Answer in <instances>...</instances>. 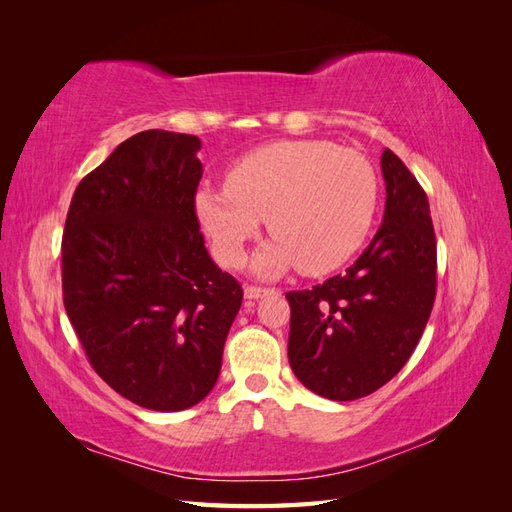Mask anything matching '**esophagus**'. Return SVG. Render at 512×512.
Returning <instances> with one entry per match:
<instances>
[{
	"instance_id": "1",
	"label": "esophagus",
	"mask_w": 512,
	"mask_h": 512,
	"mask_svg": "<svg viewBox=\"0 0 512 512\" xmlns=\"http://www.w3.org/2000/svg\"><path fill=\"white\" fill-rule=\"evenodd\" d=\"M271 292H273L271 288H258V286H247L243 290L245 299H262V297H267V294H271Z\"/></svg>"
}]
</instances>
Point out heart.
Masks as SVG:
<instances>
[{"mask_svg":"<svg viewBox=\"0 0 512 512\" xmlns=\"http://www.w3.org/2000/svg\"><path fill=\"white\" fill-rule=\"evenodd\" d=\"M378 207V175L363 153L329 141H280L232 164L226 185L200 188L194 211L224 267H241L247 243L269 224L254 258L260 277L292 267L322 275L359 250Z\"/></svg>","mask_w":512,"mask_h":512,"instance_id":"heart-1","label":"heart"}]
</instances>
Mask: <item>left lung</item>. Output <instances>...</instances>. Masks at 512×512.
Segmentation results:
<instances>
[{
  "label": "left lung",
  "instance_id": "1",
  "mask_svg": "<svg viewBox=\"0 0 512 512\" xmlns=\"http://www.w3.org/2000/svg\"><path fill=\"white\" fill-rule=\"evenodd\" d=\"M382 226L344 275L288 292V361L303 386L333 401L378 391L412 356L436 299V232L425 190L382 151Z\"/></svg>",
  "mask_w": 512,
  "mask_h": 512
}]
</instances>
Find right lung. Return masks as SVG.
Instances as JSON below:
<instances>
[{
  "label": "right lung",
  "instance_id": "right-lung-1",
  "mask_svg": "<svg viewBox=\"0 0 512 512\" xmlns=\"http://www.w3.org/2000/svg\"><path fill=\"white\" fill-rule=\"evenodd\" d=\"M198 149L192 134L130 136L79 183L61 239L64 305L91 367L158 412L211 393L243 301L198 226Z\"/></svg>",
  "mask_w": 512,
  "mask_h": 512
}]
</instances>
